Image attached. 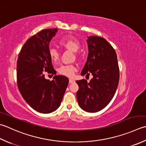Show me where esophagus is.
I'll return each instance as SVG.
<instances>
[{
	"instance_id": "obj_1",
	"label": "esophagus",
	"mask_w": 146,
	"mask_h": 146,
	"mask_svg": "<svg viewBox=\"0 0 146 146\" xmlns=\"http://www.w3.org/2000/svg\"><path fill=\"white\" fill-rule=\"evenodd\" d=\"M75 81L74 80H73V79H70L69 80V83L70 84H73V83H75Z\"/></svg>"
}]
</instances>
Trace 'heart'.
<instances>
[{
  "instance_id": "1",
  "label": "heart",
  "mask_w": 146,
  "mask_h": 146,
  "mask_svg": "<svg viewBox=\"0 0 146 146\" xmlns=\"http://www.w3.org/2000/svg\"><path fill=\"white\" fill-rule=\"evenodd\" d=\"M59 45L72 52H76L80 47V43L75 36H67L62 38L59 42ZM48 55L54 63H57L59 59V53L56 48H50L48 50ZM77 70V68L74 65H62L59 68L58 72L62 76L72 77Z\"/></svg>"
}]
</instances>
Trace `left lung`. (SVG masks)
Returning a JSON list of instances; mask_svg holds the SVG:
<instances>
[{
  "mask_svg": "<svg viewBox=\"0 0 146 146\" xmlns=\"http://www.w3.org/2000/svg\"><path fill=\"white\" fill-rule=\"evenodd\" d=\"M88 54L81 72L82 76L93 78L76 81L79 89L76 92L78 103L83 110L96 113L110 103L118 85L119 72L116 52L104 38L90 36L87 40Z\"/></svg>",
  "mask_w": 146,
  "mask_h": 146,
  "instance_id": "1",
  "label": "left lung"
}]
</instances>
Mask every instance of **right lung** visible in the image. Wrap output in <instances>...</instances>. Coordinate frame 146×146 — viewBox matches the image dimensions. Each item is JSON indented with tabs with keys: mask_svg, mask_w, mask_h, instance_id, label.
<instances>
[{
	"mask_svg": "<svg viewBox=\"0 0 146 146\" xmlns=\"http://www.w3.org/2000/svg\"><path fill=\"white\" fill-rule=\"evenodd\" d=\"M57 28L40 31L27 40L17 61L18 89L27 104L41 113H50L61 105L69 80L55 75L52 81L45 79L44 71L56 75L48 55L49 44Z\"/></svg>",
	"mask_w": 146,
	"mask_h": 146,
	"instance_id": "right-lung-1",
	"label": "right lung"
}]
</instances>
